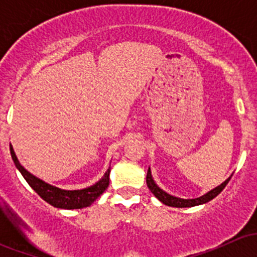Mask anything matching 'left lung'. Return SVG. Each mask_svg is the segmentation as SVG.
Listing matches in <instances>:
<instances>
[{"label": "left lung", "instance_id": "obj_1", "mask_svg": "<svg viewBox=\"0 0 257 257\" xmlns=\"http://www.w3.org/2000/svg\"><path fill=\"white\" fill-rule=\"evenodd\" d=\"M230 179H231V177L227 178L224 183L220 184L219 186H216V188L212 189V190H210L209 193L204 194L203 196H199V198H195V199H180V198H177V196L170 195V194L165 193L163 189H160L159 186L155 184L149 168L147 173V185L148 188H149V190L154 194L155 198H157L159 201H162L163 204H165V205L174 206V208H191V206L201 205V204H205L208 203V201L212 200L215 196H217L222 190H224V188L226 186V184L229 183Z\"/></svg>", "mask_w": 257, "mask_h": 257}]
</instances>
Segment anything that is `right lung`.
I'll return each mask as SVG.
<instances>
[{"label":"right lung","instance_id":"1","mask_svg":"<svg viewBox=\"0 0 257 257\" xmlns=\"http://www.w3.org/2000/svg\"><path fill=\"white\" fill-rule=\"evenodd\" d=\"M10 152H11L12 160H14L15 165L20 173L22 174V177L25 178V180L27 181L28 185L41 196L45 201H47L48 204H51L54 208L59 209H82L90 206L93 204V201H95V199L98 196L102 195L104 193L105 189L109 185V173L110 168L105 172V174L103 175V178L99 181H97L93 185L88 186V188L80 189V190H64V189H59L57 186L51 185V184L46 183V181L41 180L37 177H35L33 174H31L30 172L25 169L22 165L18 162L16 154H15V150L12 148V145L10 144Z\"/></svg>","mask_w":257,"mask_h":257}]
</instances>
